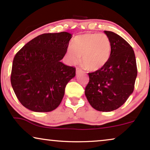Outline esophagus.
Instances as JSON below:
<instances>
[{
    "label": "esophagus",
    "instance_id": "1",
    "mask_svg": "<svg viewBox=\"0 0 150 150\" xmlns=\"http://www.w3.org/2000/svg\"><path fill=\"white\" fill-rule=\"evenodd\" d=\"M81 72H82V70L79 69V68H77V69H76V74H77V75H78V74L81 73Z\"/></svg>",
    "mask_w": 150,
    "mask_h": 150
}]
</instances>
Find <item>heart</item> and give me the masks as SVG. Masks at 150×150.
Segmentation results:
<instances>
[{
  "label": "heart",
  "instance_id": "1",
  "mask_svg": "<svg viewBox=\"0 0 150 150\" xmlns=\"http://www.w3.org/2000/svg\"><path fill=\"white\" fill-rule=\"evenodd\" d=\"M111 45L109 37L103 34L86 33L74 38L72 46L67 49L69 60L73 63L79 61L88 71L101 69L109 61Z\"/></svg>",
  "mask_w": 150,
  "mask_h": 150
}]
</instances>
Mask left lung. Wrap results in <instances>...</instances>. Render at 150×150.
Listing matches in <instances>:
<instances>
[{
  "instance_id": "8db88e82",
  "label": "left lung",
  "mask_w": 150,
  "mask_h": 150,
  "mask_svg": "<svg viewBox=\"0 0 150 150\" xmlns=\"http://www.w3.org/2000/svg\"><path fill=\"white\" fill-rule=\"evenodd\" d=\"M105 33L111 42V55L101 69L88 73L85 96L93 109L108 112L121 107L133 93L137 67L132 47L117 34Z\"/></svg>"
}]
</instances>
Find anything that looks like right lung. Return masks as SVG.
Listing matches in <instances>:
<instances>
[{
  "mask_svg": "<svg viewBox=\"0 0 150 150\" xmlns=\"http://www.w3.org/2000/svg\"><path fill=\"white\" fill-rule=\"evenodd\" d=\"M72 35L45 33L26 43L13 60L11 84L23 106L35 112H49L60 105L75 68L61 62Z\"/></svg>",
  "mask_w": 150,
  "mask_h": 150,
  "instance_id": "obj_1",
  "label": "right lung"
}]
</instances>
